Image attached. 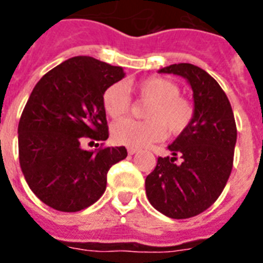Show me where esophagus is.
<instances>
[{
  "label": "esophagus",
  "mask_w": 263,
  "mask_h": 263,
  "mask_svg": "<svg viewBox=\"0 0 263 263\" xmlns=\"http://www.w3.org/2000/svg\"><path fill=\"white\" fill-rule=\"evenodd\" d=\"M136 153H138V149H134V147H129V149H128V154H129V156H134V154Z\"/></svg>",
  "instance_id": "1"
}]
</instances>
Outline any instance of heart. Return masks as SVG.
<instances>
[{
  "label": "heart",
  "mask_w": 263,
  "mask_h": 263,
  "mask_svg": "<svg viewBox=\"0 0 263 263\" xmlns=\"http://www.w3.org/2000/svg\"><path fill=\"white\" fill-rule=\"evenodd\" d=\"M140 98L152 105L146 110L149 121L131 118L118 121L111 128L113 140L118 145L140 149L164 139L168 131L178 135L186 131L194 118L192 102L180 96L179 85L168 78L150 77L136 84ZM106 114L111 118L123 117L131 107V98L124 84L110 85L102 96Z\"/></svg>",
  "instance_id": "heart-1"
}]
</instances>
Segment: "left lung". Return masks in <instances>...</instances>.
<instances>
[{"label":"left lung","mask_w":263,"mask_h":263,"mask_svg":"<svg viewBox=\"0 0 263 263\" xmlns=\"http://www.w3.org/2000/svg\"><path fill=\"white\" fill-rule=\"evenodd\" d=\"M187 81L193 91L194 118L168 150L158 157L145 180L146 196L168 218L186 219L205 211L229 179L237 129L230 102L219 84L198 66L178 63L158 70ZM179 155L181 163H175Z\"/></svg>","instance_id":"left-lung-1"}]
</instances>
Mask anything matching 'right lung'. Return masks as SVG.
<instances>
[{
  "mask_svg": "<svg viewBox=\"0 0 263 263\" xmlns=\"http://www.w3.org/2000/svg\"><path fill=\"white\" fill-rule=\"evenodd\" d=\"M124 77L120 66L76 56L34 87L17 127L19 161L27 185L44 204L77 212L105 193L107 172L127 157V149L84 150L81 138H109L102 96Z\"/></svg>",
  "mask_w": 263,
  "mask_h": 263,
  "instance_id": "1",
  "label": "right lung"
}]
</instances>
